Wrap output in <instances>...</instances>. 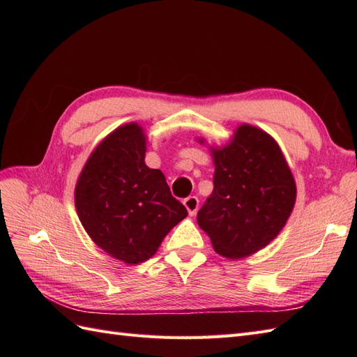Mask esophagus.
<instances>
[{
	"label": "esophagus",
	"instance_id": "obj_1",
	"mask_svg": "<svg viewBox=\"0 0 357 357\" xmlns=\"http://www.w3.org/2000/svg\"><path fill=\"white\" fill-rule=\"evenodd\" d=\"M183 204H185V207L188 208L190 215L197 214L198 207H199V199L197 197H188L185 201H183Z\"/></svg>",
	"mask_w": 357,
	"mask_h": 357
}]
</instances>
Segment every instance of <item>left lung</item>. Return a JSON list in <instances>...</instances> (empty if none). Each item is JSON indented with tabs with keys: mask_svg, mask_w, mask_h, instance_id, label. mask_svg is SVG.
Instances as JSON below:
<instances>
[{
	"mask_svg": "<svg viewBox=\"0 0 357 357\" xmlns=\"http://www.w3.org/2000/svg\"><path fill=\"white\" fill-rule=\"evenodd\" d=\"M214 189L198 211L214 250L240 259L271 243L294 210L296 186L273 137L250 125L213 149Z\"/></svg>",
	"mask_w": 357,
	"mask_h": 357,
	"instance_id": "1",
	"label": "left lung"
}]
</instances>
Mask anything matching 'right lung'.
<instances>
[{
    "instance_id": "right-lung-1",
    "label": "right lung",
    "mask_w": 357,
    "mask_h": 357,
    "mask_svg": "<svg viewBox=\"0 0 357 357\" xmlns=\"http://www.w3.org/2000/svg\"><path fill=\"white\" fill-rule=\"evenodd\" d=\"M144 153L142 128H117L86 162L74 195L79 219L93 243L131 265L152 257L188 215L162 171L144 164Z\"/></svg>"
}]
</instances>
